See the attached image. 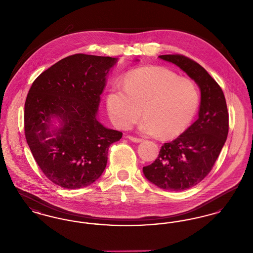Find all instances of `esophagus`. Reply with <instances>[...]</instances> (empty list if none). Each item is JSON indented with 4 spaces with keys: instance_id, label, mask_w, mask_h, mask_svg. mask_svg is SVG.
<instances>
[{
    "instance_id": "esophagus-1",
    "label": "esophagus",
    "mask_w": 253,
    "mask_h": 253,
    "mask_svg": "<svg viewBox=\"0 0 253 253\" xmlns=\"http://www.w3.org/2000/svg\"><path fill=\"white\" fill-rule=\"evenodd\" d=\"M127 138H129L131 141H132V142H135V143H139V142H142V141H143V139H141V138H137V137H134V136H132V135H128V136H127Z\"/></svg>"
}]
</instances>
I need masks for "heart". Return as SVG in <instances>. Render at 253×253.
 <instances>
[{
  "mask_svg": "<svg viewBox=\"0 0 253 253\" xmlns=\"http://www.w3.org/2000/svg\"><path fill=\"white\" fill-rule=\"evenodd\" d=\"M123 85L113 86L106 98L111 121L123 130L141 117L143 108L140 132L173 138L190 126L199 106V92L193 81L162 66L132 70Z\"/></svg>",
  "mask_w": 253,
  "mask_h": 253,
  "instance_id": "b5f03b06",
  "label": "heart"
}]
</instances>
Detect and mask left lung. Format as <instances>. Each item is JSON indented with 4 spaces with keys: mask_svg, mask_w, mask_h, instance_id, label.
Here are the masks:
<instances>
[{
    "mask_svg": "<svg viewBox=\"0 0 253 253\" xmlns=\"http://www.w3.org/2000/svg\"><path fill=\"white\" fill-rule=\"evenodd\" d=\"M177 65L201 91L198 119L171 142L164 143L157 159L143 167L145 177L167 191H185L204 179L213 167L229 132V113L221 87L196 61L183 55H162Z\"/></svg>",
    "mask_w": 253,
    "mask_h": 253,
    "instance_id": "left-lung-1",
    "label": "left lung"
}]
</instances>
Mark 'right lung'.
Returning a JSON list of instances; mask_svg holds the SVG:
<instances>
[{
  "label": "right lung",
  "mask_w": 253,
  "mask_h": 253,
  "mask_svg": "<svg viewBox=\"0 0 253 253\" xmlns=\"http://www.w3.org/2000/svg\"><path fill=\"white\" fill-rule=\"evenodd\" d=\"M117 61L86 54L66 57L42 73L27 94V144L43 174L60 187L94 183L105 169L109 146L122 137L96 119L106 77ZM54 117L59 128L52 127Z\"/></svg>",
  "instance_id": "add662e5"
}]
</instances>
